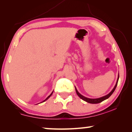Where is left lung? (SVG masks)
Listing matches in <instances>:
<instances>
[{
    "mask_svg": "<svg viewBox=\"0 0 132 132\" xmlns=\"http://www.w3.org/2000/svg\"><path fill=\"white\" fill-rule=\"evenodd\" d=\"M119 75H118V79H117V83H116L115 86L114 87V88H113V90H112L110 93H109L108 94H107L106 95L104 96V97H101V98H94V99H92V98H87V97H84L83 95H82L81 94H80L78 92V91L77 90V89L76 88V93L78 95V96L82 99V100H84L86 102H87L88 103H90V104H98V103H100V102H101L102 101H104V100H105L106 99H108V98L110 97V96L114 92V91L115 90L116 87H117V84H118V80H119Z\"/></svg>",
    "mask_w": 132,
    "mask_h": 132,
    "instance_id": "obj_1",
    "label": "left lung"
}]
</instances>
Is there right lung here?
I'll list each match as a JSON object with an SVG mask.
<instances>
[{"label":"right lung","instance_id":"1","mask_svg":"<svg viewBox=\"0 0 132 132\" xmlns=\"http://www.w3.org/2000/svg\"><path fill=\"white\" fill-rule=\"evenodd\" d=\"M53 92H52V93H51V94H50V95H49V96H48V97L47 98H46V99H45V100H44V101L43 102H44V101H46V100H47L48 99V98H50V97H51V95H52V93H53Z\"/></svg>","mask_w":132,"mask_h":132}]
</instances>
